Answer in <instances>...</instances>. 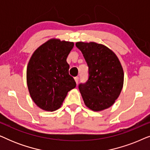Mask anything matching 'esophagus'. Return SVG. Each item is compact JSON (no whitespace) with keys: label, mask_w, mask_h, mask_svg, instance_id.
<instances>
[{"label":"esophagus","mask_w":150,"mask_h":150,"mask_svg":"<svg viewBox=\"0 0 150 150\" xmlns=\"http://www.w3.org/2000/svg\"><path fill=\"white\" fill-rule=\"evenodd\" d=\"M74 80H75L76 83H79V77H78V76H76V77L74 78Z\"/></svg>","instance_id":"obj_1"}]
</instances>
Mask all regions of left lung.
I'll return each instance as SVG.
<instances>
[{"label":"left lung","mask_w":150,"mask_h":150,"mask_svg":"<svg viewBox=\"0 0 150 150\" xmlns=\"http://www.w3.org/2000/svg\"><path fill=\"white\" fill-rule=\"evenodd\" d=\"M89 67V78L79 85L85 105L94 111L109 108L115 103L124 85V70L117 57L104 45L76 42Z\"/></svg>","instance_id":"left-lung-1"}]
</instances>
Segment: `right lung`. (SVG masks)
I'll return each mask as SVG.
<instances>
[{"label":"right lung","mask_w":150,"mask_h":150,"mask_svg":"<svg viewBox=\"0 0 150 150\" xmlns=\"http://www.w3.org/2000/svg\"><path fill=\"white\" fill-rule=\"evenodd\" d=\"M74 43L57 39L48 40L35 51L26 69L30 97L40 108L53 111L60 107L67 92L76 86L69 74L66 59Z\"/></svg>","instance_id":"right-lung-1"}]
</instances>
